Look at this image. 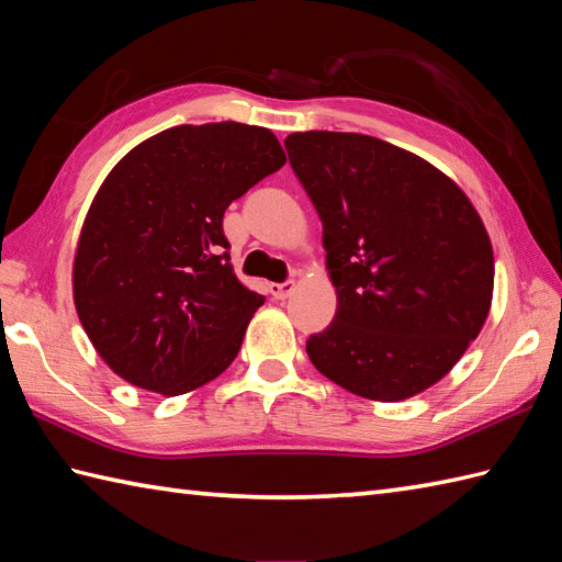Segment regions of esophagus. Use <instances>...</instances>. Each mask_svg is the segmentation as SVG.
<instances>
[{
	"label": "esophagus",
	"mask_w": 562,
	"mask_h": 562,
	"mask_svg": "<svg viewBox=\"0 0 562 562\" xmlns=\"http://www.w3.org/2000/svg\"><path fill=\"white\" fill-rule=\"evenodd\" d=\"M295 289V281H285V283H271L269 285V293L277 297V301H285Z\"/></svg>",
	"instance_id": "esophagus-1"
}]
</instances>
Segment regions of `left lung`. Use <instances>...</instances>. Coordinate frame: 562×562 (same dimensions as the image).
Returning a JSON list of instances; mask_svg holds the SVG:
<instances>
[{"label":"left lung","mask_w":562,"mask_h":562,"mask_svg":"<svg viewBox=\"0 0 562 562\" xmlns=\"http://www.w3.org/2000/svg\"><path fill=\"white\" fill-rule=\"evenodd\" d=\"M322 218L336 315L307 339L313 366L372 402L440 382L488 319L493 245L461 187L368 134L285 136Z\"/></svg>","instance_id":"1"}]
</instances>
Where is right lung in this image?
<instances>
[{"label":"right lung","mask_w":562,"mask_h":562,"mask_svg":"<svg viewBox=\"0 0 562 562\" xmlns=\"http://www.w3.org/2000/svg\"><path fill=\"white\" fill-rule=\"evenodd\" d=\"M283 164L269 130L209 122L160 132L108 172L83 218L71 289L115 375L178 396L233 363L265 295L235 277L223 214Z\"/></svg>","instance_id":"add662e5"}]
</instances>
